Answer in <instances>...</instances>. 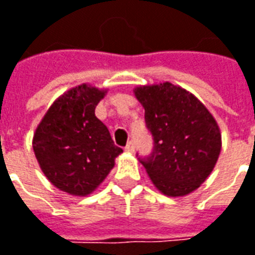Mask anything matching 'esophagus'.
Listing matches in <instances>:
<instances>
[{
	"mask_svg": "<svg viewBox=\"0 0 255 255\" xmlns=\"http://www.w3.org/2000/svg\"><path fill=\"white\" fill-rule=\"evenodd\" d=\"M134 149H135V142L128 141L127 145H126V150H128V152H134Z\"/></svg>",
	"mask_w": 255,
	"mask_h": 255,
	"instance_id": "obj_1",
	"label": "esophagus"
}]
</instances>
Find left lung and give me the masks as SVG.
I'll use <instances>...</instances> for the list:
<instances>
[{
	"label": "left lung",
	"instance_id": "8db88e82",
	"mask_svg": "<svg viewBox=\"0 0 255 255\" xmlns=\"http://www.w3.org/2000/svg\"><path fill=\"white\" fill-rule=\"evenodd\" d=\"M135 96L153 139L152 152L139 162L164 195L190 194L207 180L221 153L216 121L195 96L169 82L136 88Z\"/></svg>",
	"mask_w": 255,
	"mask_h": 255
}]
</instances>
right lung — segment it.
I'll return each mask as SVG.
<instances>
[{
    "label": "right lung",
    "instance_id": "add662e5",
    "mask_svg": "<svg viewBox=\"0 0 255 255\" xmlns=\"http://www.w3.org/2000/svg\"><path fill=\"white\" fill-rule=\"evenodd\" d=\"M105 92L81 85L48 109L33 136V150L46 177L65 193L88 195L113 169L123 149L95 116Z\"/></svg>",
    "mask_w": 255,
    "mask_h": 255
}]
</instances>
